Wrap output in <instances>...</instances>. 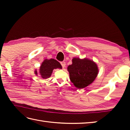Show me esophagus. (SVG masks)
I'll list each match as a JSON object with an SVG mask.
<instances>
[{
  "mask_svg": "<svg viewBox=\"0 0 130 130\" xmlns=\"http://www.w3.org/2000/svg\"><path fill=\"white\" fill-rule=\"evenodd\" d=\"M61 65H62V67L63 68H64L65 67V66H66V62L65 61L61 62Z\"/></svg>",
  "mask_w": 130,
  "mask_h": 130,
  "instance_id": "1",
  "label": "esophagus"
}]
</instances>
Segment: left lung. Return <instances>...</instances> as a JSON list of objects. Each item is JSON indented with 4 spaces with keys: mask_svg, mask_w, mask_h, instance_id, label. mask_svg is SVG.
<instances>
[{
    "mask_svg": "<svg viewBox=\"0 0 130 130\" xmlns=\"http://www.w3.org/2000/svg\"><path fill=\"white\" fill-rule=\"evenodd\" d=\"M70 81L74 86L83 89L91 84L94 81L99 72L96 63L88 58L81 59L74 57L72 64L68 66Z\"/></svg>",
    "mask_w": 130,
    "mask_h": 130,
    "instance_id": "left-lung-1",
    "label": "left lung"
}]
</instances>
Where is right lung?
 <instances>
[{
  "instance_id": "1",
  "label": "right lung",
  "mask_w": 130,
  "mask_h": 130,
  "mask_svg": "<svg viewBox=\"0 0 130 130\" xmlns=\"http://www.w3.org/2000/svg\"><path fill=\"white\" fill-rule=\"evenodd\" d=\"M62 69V66L60 63L54 59H45L41 63L39 72L41 78L46 79L51 76L54 69ZM35 75H37V70L35 71Z\"/></svg>"
}]
</instances>
